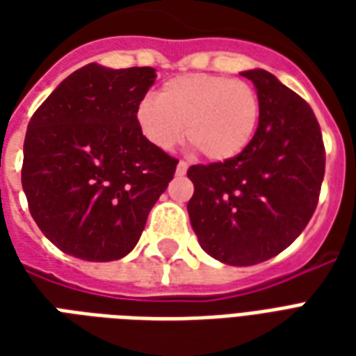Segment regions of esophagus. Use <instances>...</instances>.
Returning <instances> with one entry per match:
<instances>
[{
	"mask_svg": "<svg viewBox=\"0 0 356 356\" xmlns=\"http://www.w3.org/2000/svg\"><path fill=\"white\" fill-rule=\"evenodd\" d=\"M186 170H188V163L181 160V162L177 163V175H185Z\"/></svg>",
	"mask_w": 356,
	"mask_h": 356,
	"instance_id": "34e87169",
	"label": "esophagus"
}]
</instances>
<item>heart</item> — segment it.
<instances>
[{
	"mask_svg": "<svg viewBox=\"0 0 356 356\" xmlns=\"http://www.w3.org/2000/svg\"><path fill=\"white\" fill-rule=\"evenodd\" d=\"M259 116L257 91L246 81L217 74L173 78L163 83L158 99L145 97L135 110L140 135L152 147L171 150L186 135L213 162L242 154L254 140Z\"/></svg>",
	"mask_w": 356,
	"mask_h": 356,
	"instance_id": "b5f03b06",
	"label": "heart"
}]
</instances>
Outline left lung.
I'll return each mask as SVG.
<instances>
[{
	"label": "left lung",
	"instance_id": "1",
	"mask_svg": "<svg viewBox=\"0 0 356 356\" xmlns=\"http://www.w3.org/2000/svg\"><path fill=\"white\" fill-rule=\"evenodd\" d=\"M240 74L261 101L255 137L236 158L188 168L194 194L186 209L206 254L248 267L278 255L303 232L326 156L318 122L299 95L261 68Z\"/></svg>",
	"mask_w": 356,
	"mask_h": 356
}]
</instances>
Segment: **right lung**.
I'll use <instances>...</instances> for the list:
<instances>
[{
	"mask_svg": "<svg viewBox=\"0 0 356 356\" xmlns=\"http://www.w3.org/2000/svg\"><path fill=\"white\" fill-rule=\"evenodd\" d=\"M156 80L150 66L86 65L30 120L22 188L45 238L83 261L122 259L137 246L177 160L152 147L135 110Z\"/></svg>",
	"mask_w": 356,
	"mask_h": 356,
	"instance_id": "1",
	"label": "right lung"
}]
</instances>
